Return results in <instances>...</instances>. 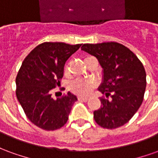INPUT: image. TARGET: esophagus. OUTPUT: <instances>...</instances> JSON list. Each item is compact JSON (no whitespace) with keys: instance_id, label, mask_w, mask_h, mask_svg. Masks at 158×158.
Wrapping results in <instances>:
<instances>
[{"instance_id":"obj_1","label":"esophagus","mask_w":158,"mask_h":158,"mask_svg":"<svg viewBox=\"0 0 158 158\" xmlns=\"http://www.w3.org/2000/svg\"><path fill=\"white\" fill-rule=\"evenodd\" d=\"M78 100L82 101V102H87L89 100V98L88 97H83V96H78Z\"/></svg>"}]
</instances>
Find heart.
<instances>
[{"label": "heart", "mask_w": 158, "mask_h": 158, "mask_svg": "<svg viewBox=\"0 0 158 158\" xmlns=\"http://www.w3.org/2000/svg\"><path fill=\"white\" fill-rule=\"evenodd\" d=\"M89 58H95V57L88 56L85 59V62ZM69 64H66L64 67V75L69 76ZM96 87V83L93 79H77L70 85V90L78 96H88L92 93Z\"/></svg>", "instance_id": "1"}]
</instances>
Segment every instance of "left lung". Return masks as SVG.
I'll list each match as a JSON object with an SVG mask.
<instances>
[{
	"mask_svg": "<svg viewBox=\"0 0 158 158\" xmlns=\"http://www.w3.org/2000/svg\"><path fill=\"white\" fill-rule=\"evenodd\" d=\"M81 50L95 56L103 69L99 91L107 99L101 97V107L94 112L95 121L104 129L121 127L135 115L144 99V66L134 52L117 42L84 44Z\"/></svg>",
	"mask_w": 158,
	"mask_h": 158,
	"instance_id": "1",
	"label": "left lung"
}]
</instances>
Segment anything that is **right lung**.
<instances>
[{
	"mask_svg": "<svg viewBox=\"0 0 158 158\" xmlns=\"http://www.w3.org/2000/svg\"><path fill=\"white\" fill-rule=\"evenodd\" d=\"M81 44L44 42L23 60L16 78V96L27 118L40 129L53 131L65 124L77 97L68 92L54 100L51 89L60 86L66 61Z\"/></svg>",
	"mask_w": 158,
	"mask_h": 158,
	"instance_id": "obj_1",
	"label": "right lung"
}]
</instances>
